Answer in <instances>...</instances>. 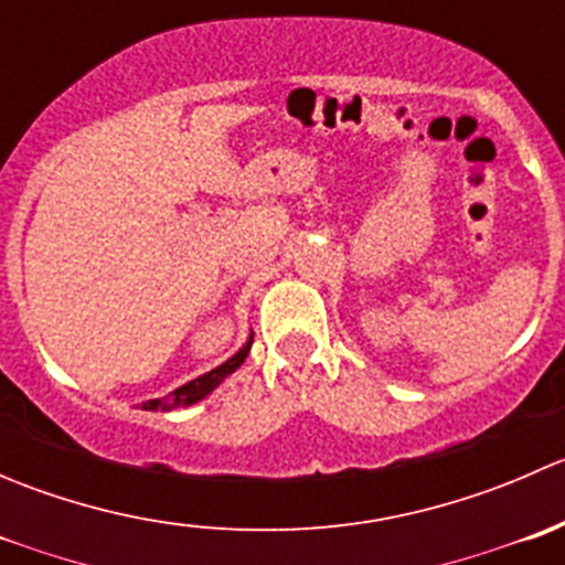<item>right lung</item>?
<instances>
[{
  "label": "right lung",
  "instance_id": "add662e5",
  "mask_svg": "<svg viewBox=\"0 0 565 565\" xmlns=\"http://www.w3.org/2000/svg\"><path fill=\"white\" fill-rule=\"evenodd\" d=\"M250 344H254V335H250L246 344H243L241 352H235V355H232L230 361L221 363V366H215L213 372H207V374H202V377L191 380V383L180 385V388L169 393V396L150 398V402L141 404V409H163V413H167V409H177V407H188V404H196L199 398L207 396L210 391L218 388V385L224 383V380L230 377V374L235 372V369H241V363L246 361Z\"/></svg>",
  "mask_w": 565,
  "mask_h": 565
}]
</instances>
